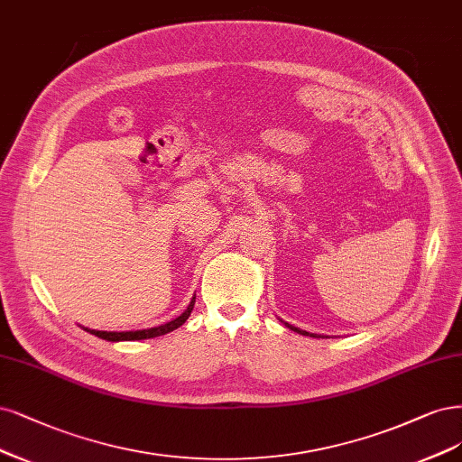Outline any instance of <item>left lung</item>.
Returning a JSON list of instances; mask_svg holds the SVG:
<instances>
[{
  "label": "left lung",
  "mask_w": 462,
  "mask_h": 462,
  "mask_svg": "<svg viewBox=\"0 0 462 462\" xmlns=\"http://www.w3.org/2000/svg\"><path fill=\"white\" fill-rule=\"evenodd\" d=\"M286 327H291L292 330H296V332H300V334H310V332H306V330H300V328H296V327H292V325H289V323H284ZM310 337H315V334H310ZM317 338V337H315Z\"/></svg>",
  "instance_id": "obj_1"
}]
</instances>
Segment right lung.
Returning <instances> with one entry per match:
<instances>
[{
  "label": "right lung",
  "instance_id": "1",
  "mask_svg": "<svg viewBox=\"0 0 462 462\" xmlns=\"http://www.w3.org/2000/svg\"><path fill=\"white\" fill-rule=\"evenodd\" d=\"M195 308V298L190 300L189 308L180 315L176 317V319H171L170 323L166 325H161V327H154V328H145V330H130V332H106V330H91V328H86L88 332L95 334V337H99L103 340H108V342H118V340H145V338H154V337H162V334H168L171 330H176L178 327H181L187 319L190 311H193Z\"/></svg>",
  "mask_w": 462,
  "mask_h": 462
}]
</instances>
